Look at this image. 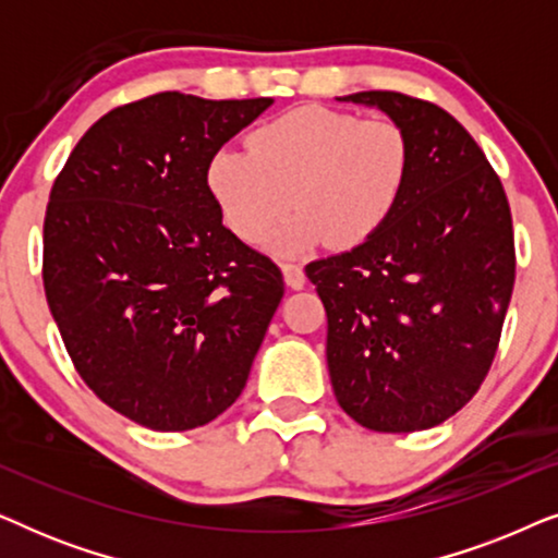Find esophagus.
I'll return each mask as SVG.
<instances>
[{
  "mask_svg": "<svg viewBox=\"0 0 558 558\" xmlns=\"http://www.w3.org/2000/svg\"><path fill=\"white\" fill-rule=\"evenodd\" d=\"M281 271H284L287 287H292V289H302L304 281H307V277H304V271H302V266H296V264H284V266H281Z\"/></svg>",
  "mask_w": 558,
  "mask_h": 558,
  "instance_id": "1",
  "label": "esophagus"
}]
</instances>
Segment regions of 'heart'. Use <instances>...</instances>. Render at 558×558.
<instances>
[{
  "label": "heart",
  "instance_id": "b5f03b06",
  "mask_svg": "<svg viewBox=\"0 0 558 558\" xmlns=\"http://www.w3.org/2000/svg\"><path fill=\"white\" fill-rule=\"evenodd\" d=\"M248 144L251 151H213L205 187L223 223L248 243L271 231L292 195L296 213L266 241L277 256L371 241L399 210L411 178L407 129L386 117L296 106L256 126Z\"/></svg>",
  "mask_w": 558,
  "mask_h": 558
}]
</instances>
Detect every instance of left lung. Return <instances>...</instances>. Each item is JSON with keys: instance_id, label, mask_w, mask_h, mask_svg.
<instances>
[{"instance_id": "left-lung-1", "label": "left lung", "mask_w": 558, "mask_h": 558, "mask_svg": "<svg viewBox=\"0 0 558 558\" xmlns=\"http://www.w3.org/2000/svg\"><path fill=\"white\" fill-rule=\"evenodd\" d=\"M338 101L407 129L411 178L371 241L304 269L327 312L332 391L365 429H432L477 393L498 350L515 281L508 197L439 106L393 90Z\"/></svg>"}]
</instances>
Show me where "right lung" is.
<instances>
[{
    "label": "right lung",
    "instance_id": "1",
    "mask_svg": "<svg viewBox=\"0 0 558 558\" xmlns=\"http://www.w3.org/2000/svg\"><path fill=\"white\" fill-rule=\"evenodd\" d=\"M274 98L167 90L96 121L52 185L43 281L75 371L155 432L239 399L284 296L277 264L228 231L205 167Z\"/></svg>",
    "mask_w": 558,
    "mask_h": 558
}]
</instances>
